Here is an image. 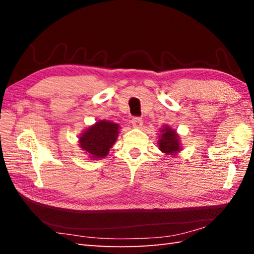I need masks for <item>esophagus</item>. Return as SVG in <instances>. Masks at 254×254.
<instances>
[{"label": "esophagus", "mask_w": 254, "mask_h": 254, "mask_svg": "<svg viewBox=\"0 0 254 254\" xmlns=\"http://www.w3.org/2000/svg\"><path fill=\"white\" fill-rule=\"evenodd\" d=\"M131 123H132L133 127H135V128H141V127H142V126H143V120H142L141 118H133V119H132V121H131Z\"/></svg>", "instance_id": "1"}]
</instances>
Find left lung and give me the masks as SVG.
<instances>
[{"mask_svg":"<svg viewBox=\"0 0 254 254\" xmlns=\"http://www.w3.org/2000/svg\"><path fill=\"white\" fill-rule=\"evenodd\" d=\"M157 145L158 148L166 155L177 156L182 150L179 134L169 126H164L159 128Z\"/></svg>","mask_w":254,"mask_h":254,"instance_id":"obj_1","label":"left lung"}]
</instances>
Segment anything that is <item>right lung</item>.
Segmentation results:
<instances>
[{
	"label": "right lung",
	"instance_id": "obj_1",
	"mask_svg": "<svg viewBox=\"0 0 254 254\" xmlns=\"http://www.w3.org/2000/svg\"><path fill=\"white\" fill-rule=\"evenodd\" d=\"M120 126L108 120H99L80 133L78 145L90 159L105 158L119 136Z\"/></svg>",
	"mask_w": 254,
	"mask_h": 254
}]
</instances>
